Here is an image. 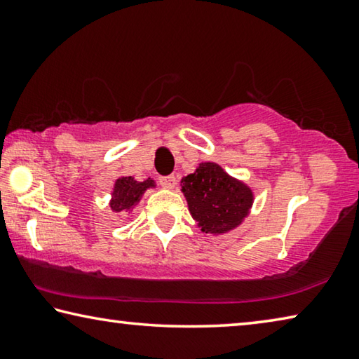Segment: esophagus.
I'll return each mask as SVG.
<instances>
[{"mask_svg": "<svg viewBox=\"0 0 359 359\" xmlns=\"http://www.w3.org/2000/svg\"><path fill=\"white\" fill-rule=\"evenodd\" d=\"M175 177L174 175H166V177H160V185L163 188H168V190H171V188L175 187Z\"/></svg>", "mask_w": 359, "mask_h": 359, "instance_id": "34e87169", "label": "esophagus"}]
</instances>
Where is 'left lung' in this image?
Wrapping results in <instances>:
<instances>
[{"mask_svg":"<svg viewBox=\"0 0 359 359\" xmlns=\"http://www.w3.org/2000/svg\"><path fill=\"white\" fill-rule=\"evenodd\" d=\"M180 184L188 210L203 233L223 234L238 228L253 204L250 188L217 163H199Z\"/></svg>","mask_w":359,"mask_h":359,"instance_id":"8db88e82","label":"left lung"}]
</instances>
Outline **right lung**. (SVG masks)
Instances as JSON below:
<instances>
[{
  "mask_svg": "<svg viewBox=\"0 0 359 359\" xmlns=\"http://www.w3.org/2000/svg\"><path fill=\"white\" fill-rule=\"evenodd\" d=\"M155 180L150 177L144 182H137L135 177H118L114 184L111 209L117 214H126L141 201L142 194L149 188H155Z\"/></svg>",
  "mask_w": 359,
  "mask_h": 359,
  "instance_id": "1",
  "label": "right lung"
}]
</instances>
